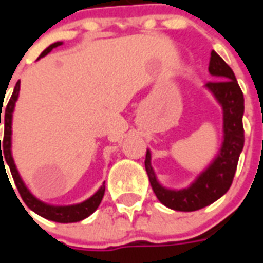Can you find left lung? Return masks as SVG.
I'll use <instances>...</instances> for the list:
<instances>
[{"mask_svg":"<svg viewBox=\"0 0 263 263\" xmlns=\"http://www.w3.org/2000/svg\"><path fill=\"white\" fill-rule=\"evenodd\" d=\"M209 72L214 76L216 82H209L204 87L214 95L222 107L224 139L216 158L187 188L171 190L157 180L152 166L150 150L146 153L144 166L153 191L161 203L176 212H195L220 199L232 184L237 161L245 146V98L235 73L214 50L210 53Z\"/></svg>","mask_w":263,"mask_h":263,"instance_id":"8db88e82","label":"left lung"}]
</instances>
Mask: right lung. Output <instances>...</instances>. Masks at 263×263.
Segmentation results:
<instances>
[{
  "label": "right lung",
  "instance_id": "obj_1",
  "mask_svg": "<svg viewBox=\"0 0 263 263\" xmlns=\"http://www.w3.org/2000/svg\"><path fill=\"white\" fill-rule=\"evenodd\" d=\"M63 45V42H55L53 45L45 49L42 51V54L39 55V59H42L47 53H50L54 47ZM18 91H20V80H18L16 86H14L13 94L10 97L9 102L6 105L5 113L4 115H0V124H1V117H4V140L1 142L0 139V164L2 165L4 162L8 164L10 169V173H12V177L14 180V184L17 187L18 192H20V196L22 199L24 200V203L28 206L30 210H32L34 213L39 214L43 218L50 221H55V222H63V224H68V222H78V221H82L84 218H87L90 214L98 209L99 203L103 198V194H105V183L99 187V190L95 192L94 195L90 196L88 199H86L82 203H76V204H69V206H53V204H47L42 200H39L38 198H35L32 194L30 192V190L27 188V185L24 184L23 179L18 175V171L16 169V165H14L13 157H12V117H13V110H14V105H16V101L18 98ZM0 113H2V109ZM3 147L1 148V146ZM4 157H2V156ZM5 168V165H4ZM28 213V212H27Z\"/></svg>",
  "mask_w": 263,
  "mask_h": 263
}]
</instances>
